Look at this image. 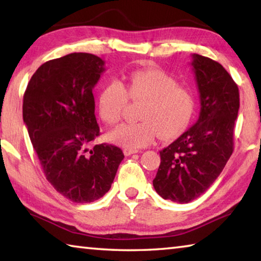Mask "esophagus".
I'll use <instances>...</instances> for the list:
<instances>
[{"instance_id": "esophagus-1", "label": "esophagus", "mask_w": 261, "mask_h": 261, "mask_svg": "<svg viewBox=\"0 0 261 261\" xmlns=\"http://www.w3.org/2000/svg\"><path fill=\"white\" fill-rule=\"evenodd\" d=\"M124 154L126 156L131 155V154H135V153H138V149H131V148H124Z\"/></svg>"}]
</instances>
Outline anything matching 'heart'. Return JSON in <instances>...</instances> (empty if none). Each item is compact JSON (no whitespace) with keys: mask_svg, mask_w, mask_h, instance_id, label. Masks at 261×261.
Listing matches in <instances>:
<instances>
[{"mask_svg":"<svg viewBox=\"0 0 261 261\" xmlns=\"http://www.w3.org/2000/svg\"><path fill=\"white\" fill-rule=\"evenodd\" d=\"M127 99L144 101L139 113L141 121L117 126L107 138L131 149L147 146L159 134L163 139L179 136L191 122L196 108L191 88L178 85L176 78L159 69L132 72L125 85L116 81L107 84L98 99L100 117L107 124H116Z\"/></svg>","mask_w":261,"mask_h":261,"instance_id":"b5f03b06","label":"heart"}]
</instances>
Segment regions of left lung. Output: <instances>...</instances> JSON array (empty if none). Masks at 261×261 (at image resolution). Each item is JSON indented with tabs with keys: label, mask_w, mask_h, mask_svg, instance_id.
<instances>
[{
	"label": "left lung",
	"mask_w": 261,
	"mask_h": 261,
	"mask_svg": "<svg viewBox=\"0 0 261 261\" xmlns=\"http://www.w3.org/2000/svg\"><path fill=\"white\" fill-rule=\"evenodd\" d=\"M192 70L200 94L196 124L160 152L153 187L163 199L188 204L219 177L233 151V126L240 109L236 83L222 65L193 54Z\"/></svg>",
	"instance_id": "left-lung-1"
}]
</instances>
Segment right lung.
<instances>
[{
    "mask_svg": "<svg viewBox=\"0 0 261 261\" xmlns=\"http://www.w3.org/2000/svg\"><path fill=\"white\" fill-rule=\"evenodd\" d=\"M105 62L72 53L43 63L31 78L23 120L43 173L57 192L73 202H92L109 191L124 154L99 144L93 88Z\"/></svg>",
    "mask_w": 261,
    "mask_h": 261,
    "instance_id": "1",
    "label": "right lung"
}]
</instances>
